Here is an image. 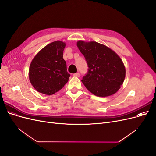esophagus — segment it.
Here are the masks:
<instances>
[{"mask_svg":"<svg viewBox=\"0 0 156 156\" xmlns=\"http://www.w3.org/2000/svg\"><path fill=\"white\" fill-rule=\"evenodd\" d=\"M73 76H74V77H79L80 76V74H79V73H74V74L73 75Z\"/></svg>","mask_w":156,"mask_h":156,"instance_id":"esophagus-1","label":"esophagus"}]
</instances>
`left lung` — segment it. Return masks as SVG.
Masks as SVG:
<instances>
[{"label":"left lung","instance_id":"obj_1","mask_svg":"<svg viewBox=\"0 0 156 156\" xmlns=\"http://www.w3.org/2000/svg\"><path fill=\"white\" fill-rule=\"evenodd\" d=\"M77 46L88 64V73L81 80L94 95L107 97L120 88L126 77V68L120 56L108 47L96 41L79 40Z\"/></svg>","mask_w":156,"mask_h":156}]
</instances>
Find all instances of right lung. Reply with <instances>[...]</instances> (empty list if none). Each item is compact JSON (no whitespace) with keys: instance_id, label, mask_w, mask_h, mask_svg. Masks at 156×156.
Returning <instances> with one entry per match:
<instances>
[{"instance_id":"add662e5","label":"right lung","mask_w":156,"mask_h":156,"mask_svg":"<svg viewBox=\"0 0 156 156\" xmlns=\"http://www.w3.org/2000/svg\"><path fill=\"white\" fill-rule=\"evenodd\" d=\"M66 44L55 41L47 45L36 54L30 63V82L37 92L52 95L68 81L66 62L63 58Z\"/></svg>"}]
</instances>
